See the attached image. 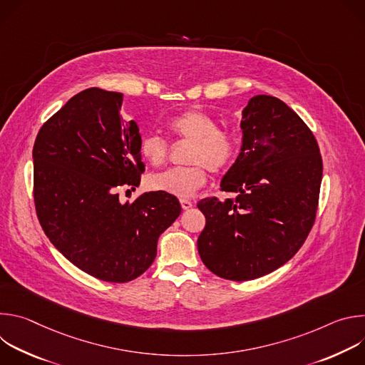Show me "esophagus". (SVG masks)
Segmentation results:
<instances>
[{"mask_svg":"<svg viewBox=\"0 0 365 365\" xmlns=\"http://www.w3.org/2000/svg\"><path fill=\"white\" fill-rule=\"evenodd\" d=\"M180 206H182V210H189V207L193 206V202L189 199H180Z\"/></svg>","mask_w":365,"mask_h":365,"instance_id":"esophagus-1","label":"esophagus"}]
</instances>
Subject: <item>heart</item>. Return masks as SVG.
I'll use <instances>...</instances> for the list:
<instances>
[{
    "mask_svg": "<svg viewBox=\"0 0 365 365\" xmlns=\"http://www.w3.org/2000/svg\"><path fill=\"white\" fill-rule=\"evenodd\" d=\"M169 131L179 140L192 141L186 168H173L147 178L151 190L163 192L176 197H189L206 183L207 170L212 173L228 170L238 155V135L228 128L218 127V121L207 113L196 108L182 111L168 123ZM143 159L153 166H160L169 154V143L159 134H145L140 140Z\"/></svg>",
    "mask_w": 365,
    "mask_h": 365,
    "instance_id": "1",
    "label": "heart"
}]
</instances>
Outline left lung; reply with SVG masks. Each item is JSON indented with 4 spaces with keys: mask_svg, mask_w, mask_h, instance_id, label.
Here are the masks:
<instances>
[{
    "mask_svg": "<svg viewBox=\"0 0 365 365\" xmlns=\"http://www.w3.org/2000/svg\"><path fill=\"white\" fill-rule=\"evenodd\" d=\"M241 130V153L221 182L234 197L197 202L202 262L234 282L266 276L299 251L315 224L324 169L314 133L279 98L252 96Z\"/></svg>",
    "mask_w": 365,
    "mask_h": 365,
    "instance_id": "left-lung-1",
    "label": "left lung"
}]
</instances>
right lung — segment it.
<instances>
[{
    "mask_svg": "<svg viewBox=\"0 0 365 365\" xmlns=\"http://www.w3.org/2000/svg\"><path fill=\"white\" fill-rule=\"evenodd\" d=\"M121 103L120 92L85 89L43 124L33 147L44 234L72 264L110 283L141 276L182 211L178 197L163 192L120 200L118 187L138 186L144 172L138 125L121 118Z\"/></svg>",
    "mask_w": 365,
    "mask_h": 365,
    "instance_id": "add662e5",
    "label": "right lung"
}]
</instances>
